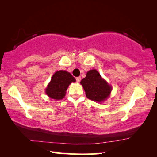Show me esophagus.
I'll use <instances>...</instances> for the list:
<instances>
[{
    "label": "esophagus",
    "mask_w": 157,
    "mask_h": 157,
    "mask_svg": "<svg viewBox=\"0 0 157 157\" xmlns=\"http://www.w3.org/2000/svg\"><path fill=\"white\" fill-rule=\"evenodd\" d=\"M76 82H80L81 81V76H78V77H76Z\"/></svg>",
    "instance_id": "obj_1"
}]
</instances>
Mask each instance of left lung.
I'll use <instances>...</instances> for the list:
<instances>
[{
	"label": "left lung",
	"instance_id": "8db88e82",
	"mask_svg": "<svg viewBox=\"0 0 157 157\" xmlns=\"http://www.w3.org/2000/svg\"><path fill=\"white\" fill-rule=\"evenodd\" d=\"M81 84L85 90L86 97L94 101L101 102L106 99L111 93V86L96 70L88 71L86 76L81 81Z\"/></svg>",
	"mask_w": 157,
	"mask_h": 157
}]
</instances>
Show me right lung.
Wrapping results in <instances>:
<instances>
[{"label":"right lung","mask_w":157,"mask_h":157,"mask_svg":"<svg viewBox=\"0 0 157 157\" xmlns=\"http://www.w3.org/2000/svg\"><path fill=\"white\" fill-rule=\"evenodd\" d=\"M75 81L76 79L70 73L66 71H59L53 75L46 93L53 99H62L65 96L68 85Z\"/></svg>","instance_id":"add662e5"}]
</instances>
